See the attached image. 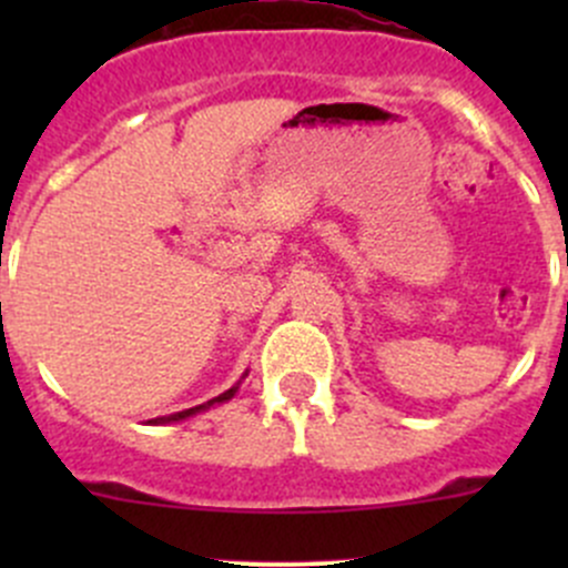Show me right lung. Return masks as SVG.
Masks as SVG:
<instances>
[{
	"mask_svg": "<svg viewBox=\"0 0 568 568\" xmlns=\"http://www.w3.org/2000/svg\"><path fill=\"white\" fill-rule=\"evenodd\" d=\"M233 393H236V387H233V390H225V393H222V395H216V398L205 400V404H200V406H192V409H183V412H178V415H170V417H168V420H183V417L194 415V412H203V409H209V406H211V404H222V400L233 398ZM156 420H162V417H156Z\"/></svg>",
	"mask_w": 568,
	"mask_h": 568,
	"instance_id": "add662e5",
	"label": "right lung"
}]
</instances>
